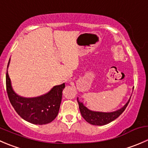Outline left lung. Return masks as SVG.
I'll use <instances>...</instances> for the list:
<instances>
[{
	"instance_id": "left-lung-1",
	"label": "left lung",
	"mask_w": 148,
	"mask_h": 148,
	"mask_svg": "<svg viewBox=\"0 0 148 148\" xmlns=\"http://www.w3.org/2000/svg\"><path fill=\"white\" fill-rule=\"evenodd\" d=\"M130 99L129 101L126 103L125 106L121 109L118 110H116L114 112L110 113H103V112H96V111H92V110L87 109L85 106L83 105L82 103L79 102L77 98V102L79 104V110L81 112L82 116L83 118L86 120L88 123L92 125H97V126H102L107 124L108 123L111 122L116 119L118 118L121 114L124 111L127 106H128L129 103H130Z\"/></svg>"
}]
</instances>
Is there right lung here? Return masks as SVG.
Returning a JSON list of instances; mask_svg holds the SVG:
<instances>
[{
    "label": "right lung",
    "mask_w": 148,
    "mask_h": 148,
    "mask_svg": "<svg viewBox=\"0 0 148 148\" xmlns=\"http://www.w3.org/2000/svg\"><path fill=\"white\" fill-rule=\"evenodd\" d=\"M9 62L10 60L7 69ZM5 83L10 103L23 119L32 124L42 125L51 123L57 116L62 98V91L65 87L64 83L54 86L44 95L32 98L21 97L14 92L8 71L5 76Z\"/></svg>",
    "instance_id": "obj_1"
}]
</instances>
